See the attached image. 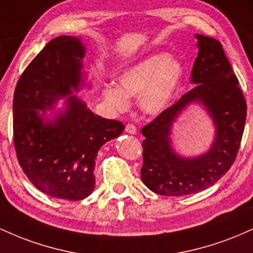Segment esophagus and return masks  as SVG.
Wrapping results in <instances>:
<instances>
[{"label":"esophagus","mask_w":253,"mask_h":253,"mask_svg":"<svg viewBox=\"0 0 253 253\" xmlns=\"http://www.w3.org/2000/svg\"><path fill=\"white\" fill-rule=\"evenodd\" d=\"M125 129H126V132L129 133V134H135L136 133V127L133 124H127Z\"/></svg>","instance_id":"obj_1"}]
</instances>
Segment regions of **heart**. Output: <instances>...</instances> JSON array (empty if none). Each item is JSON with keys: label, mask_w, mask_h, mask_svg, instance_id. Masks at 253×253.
<instances>
[{"label": "heart", "mask_w": 253, "mask_h": 253, "mask_svg": "<svg viewBox=\"0 0 253 253\" xmlns=\"http://www.w3.org/2000/svg\"><path fill=\"white\" fill-rule=\"evenodd\" d=\"M183 77V66L168 53H156L126 69L118 77V86L104 85L102 97L114 112H124L128 98L139 97V106L150 115L168 108Z\"/></svg>", "instance_id": "b5f03b06"}]
</instances>
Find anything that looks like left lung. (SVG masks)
Here are the masks:
<instances>
[{"label": "left lung", "instance_id": "8db88e82", "mask_svg": "<svg viewBox=\"0 0 253 253\" xmlns=\"http://www.w3.org/2000/svg\"><path fill=\"white\" fill-rule=\"evenodd\" d=\"M199 53L191 70L187 94L141 128V179L159 195L183 196L211 187L236 161L246 120V101L222 45L213 38L196 34ZM191 102L205 104L213 118L217 136L211 150L196 159H182L170 147L173 121Z\"/></svg>", "mask_w": 253, "mask_h": 253}]
</instances>
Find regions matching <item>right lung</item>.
<instances>
[{"label":"right lung","mask_w":253,"mask_h":253,"mask_svg":"<svg viewBox=\"0 0 253 253\" xmlns=\"http://www.w3.org/2000/svg\"><path fill=\"white\" fill-rule=\"evenodd\" d=\"M84 54L78 38L52 39L22 72L13 101V138L20 167L37 189L70 201L91 194L98 150L125 129L120 121L95 115L75 95L53 121L43 118L60 97L80 89Z\"/></svg>","instance_id":"right-lung-1"}]
</instances>
